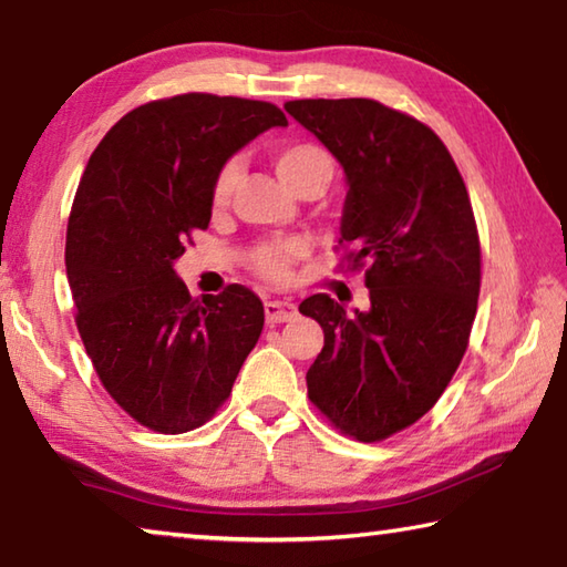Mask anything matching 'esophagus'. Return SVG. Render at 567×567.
Masks as SVG:
<instances>
[{
  "label": "esophagus",
  "mask_w": 567,
  "mask_h": 567,
  "mask_svg": "<svg viewBox=\"0 0 567 567\" xmlns=\"http://www.w3.org/2000/svg\"><path fill=\"white\" fill-rule=\"evenodd\" d=\"M264 311H266V321L271 326L293 321L296 313H299L296 311V303H291V301H266Z\"/></svg>",
  "instance_id": "34e87169"
}]
</instances>
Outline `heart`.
<instances>
[{
	"label": "heart",
	"mask_w": 567,
	"mask_h": 567,
	"mask_svg": "<svg viewBox=\"0 0 567 567\" xmlns=\"http://www.w3.org/2000/svg\"><path fill=\"white\" fill-rule=\"evenodd\" d=\"M271 158L278 176L299 194H321L326 184L333 178V156L329 154V148H323L316 142L281 144L274 148ZM238 176H241V166H238L236 158H228V162H224L221 168L216 172L212 184V206L216 212H221V208L231 204L238 186ZM306 251H309V246H306L303 238L278 236L256 244L251 251L246 254V261L254 268V274L261 276L264 281L281 286L289 281L293 264L301 261Z\"/></svg>",
	"instance_id": "obj_1"
}]
</instances>
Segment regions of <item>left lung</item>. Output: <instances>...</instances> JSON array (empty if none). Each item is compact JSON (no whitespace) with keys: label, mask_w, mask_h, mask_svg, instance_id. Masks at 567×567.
<instances>
[{"label":"left lung","mask_w":567,"mask_h":567,"mask_svg":"<svg viewBox=\"0 0 567 567\" xmlns=\"http://www.w3.org/2000/svg\"><path fill=\"white\" fill-rule=\"evenodd\" d=\"M286 112L343 166L341 266L363 268L371 293L355 316L329 293L299 306L323 329L309 399L343 435L385 441L433 409L468 349L481 293L468 188L431 126L373 99H296Z\"/></svg>","instance_id":"obj_1"}]
</instances>
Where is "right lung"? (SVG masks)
<instances>
[{
  "label": "right lung",
  "mask_w": 567,
  "mask_h": 567,
  "mask_svg": "<svg viewBox=\"0 0 567 567\" xmlns=\"http://www.w3.org/2000/svg\"><path fill=\"white\" fill-rule=\"evenodd\" d=\"M286 124L276 104L192 92L132 109L89 156L66 226L74 321L106 393L148 431L212 421L261 336L251 289L192 299L174 261L212 221L226 158Z\"/></svg>",
  "instance_id": "obj_1"
}]
</instances>
